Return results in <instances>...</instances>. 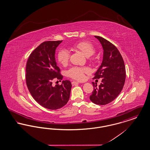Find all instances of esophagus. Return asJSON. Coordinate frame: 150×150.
<instances>
[{
  "label": "esophagus",
  "mask_w": 150,
  "mask_h": 150,
  "mask_svg": "<svg viewBox=\"0 0 150 150\" xmlns=\"http://www.w3.org/2000/svg\"><path fill=\"white\" fill-rule=\"evenodd\" d=\"M72 86H76V85H78V84H79V83L78 82H76V81H72L71 83Z\"/></svg>",
  "instance_id": "1"
}]
</instances>
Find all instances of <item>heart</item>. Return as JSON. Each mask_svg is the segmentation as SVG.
<instances>
[{"label": "heart", "mask_w": 150, "mask_h": 150, "mask_svg": "<svg viewBox=\"0 0 150 150\" xmlns=\"http://www.w3.org/2000/svg\"><path fill=\"white\" fill-rule=\"evenodd\" d=\"M72 48L81 51L87 57L92 56L96 52L93 44L86 41H81L74 44L72 45ZM57 58L59 64L64 66L66 65L69 61L70 53L67 50H60L57 53ZM90 70L87 67L73 66L68 70L67 74L69 77L74 79L81 80L84 78L85 74H88Z\"/></svg>", "instance_id": "b5f03b06"}]
</instances>
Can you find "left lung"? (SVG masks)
Segmentation results:
<instances>
[{"instance_id":"obj_1","label":"left lung","mask_w":150,"mask_h":150,"mask_svg":"<svg viewBox=\"0 0 150 150\" xmlns=\"http://www.w3.org/2000/svg\"><path fill=\"white\" fill-rule=\"evenodd\" d=\"M103 50L102 62L94 79L102 78L99 87L92 83L94 90L90 100L96 105H105L118 96L124 85L126 71L123 58L113 44L98 36H94Z\"/></svg>"}]
</instances>
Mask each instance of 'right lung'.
I'll return each mask as SVG.
<instances>
[{"label":"right lung","instance_id":"add662e5","mask_svg":"<svg viewBox=\"0 0 150 150\" xmlns=\"http://www.w3.org/2000/svg\"><path fill=\"white\" fill-rule=\"evenodd\" d=\"M62 42L40 44L30 54L26 67V82L30 93L39 105L50 110L64 106L71 89V83L67 80L62 81L61 85H52L53 80L63 78L55 59L56 50Z\"/></svg>","mask_w":150,"mask_h":150}]
</instances>
